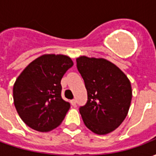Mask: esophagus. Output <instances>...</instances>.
<instances>
[{"label": "esophagus", "instance_id": "1", "mask_svg": "<svg viewBox=\"0 0 156 156\" xmlns=\"http://www.w3.org/2000/svg\"><path fill=\"white\" fill-rule=\"evenodd\" d=\"M76 104H77V101H76V99H72L71 100V105L73 106V107H75L76 106Z\"/></svg>", "mask_w": 156, "mask_h": 156}]
</instances>
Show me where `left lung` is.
I'll use <instances>...</instances> for the list:
<instances>
[{"label":"left lung","mask_w":156,"mask_h":156,"mask_svg":"<svg viewBox=\"0 0 156 156\" xmlns=\"http://www.w3.org/2000/svg\"><path fill=\"white\" fill-rule=\"evenodd\" d=\"M76 61L88 92V101L79 108L83 123L95 134H108L127 116L132 98L130 82L105 58L81 56Z\"/></svg>","instance_id":"obj_1"}]
</instances>
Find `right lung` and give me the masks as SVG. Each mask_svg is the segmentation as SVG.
<instances>
[{
  "instance_id": "1",
  "label": "right lung",
  "mask_w": 156,
  "mask_h": 156,
  "mask_svg": "<svg viewBox=\"0 0 156 156\" xmlns=\"http://www.w3.org/2000/svg\"><path fill=\"white\" fill-rule=\"evenodd\" d=\"M73 65L68 56L45 54L19 75L13 86V100L27 126L48 132L61 124L70 108V104L62 98L61 79Z\"/></svg>"
}]
</instances>
